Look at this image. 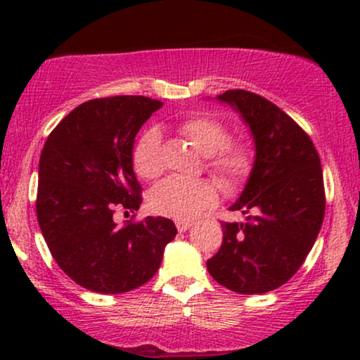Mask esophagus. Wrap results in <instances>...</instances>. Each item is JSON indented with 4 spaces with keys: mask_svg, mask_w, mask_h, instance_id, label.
Segmentation results:
<instances>
[{
    "mask_svg": "<svg viewBox=\"0 0 360 360\" xmlns=\"http://www.w3.org/2000/svg\"><path fill=\"white\" fill-rule=\"evenodd\" d=\"M193 223H190V221H176V229L180 231V233H185L186 229H190Z\"/></svg>",
    "mask_w": 360,
    "mask_h": 360,
    "instance_id": "34e87169",
    "label": "esophagus"
}]
</instances>
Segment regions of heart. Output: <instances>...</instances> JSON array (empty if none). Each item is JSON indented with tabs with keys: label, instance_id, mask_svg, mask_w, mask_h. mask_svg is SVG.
<instances>
[{
	"label": "heart",
	"instance_id": "1",
	"mask_svg": "<svg viewBox=\"0 0 360 360\" xmlns=\"http://www.w3.org/2000/svg\"><path fill=\"white\" fill-rule=\"evenodd\" d=\"M179 132L191 147L206 157V164L226 186L243 184L252 169L250 150L240 142H229V129L210 115H196L179 126ZM132 167L144 180L160 175V134L147 129L132 150ZM218 200V186L208 179L181 180L170 176L149 193V208L157 214L175 219H190Z\"/></svg>",
	"mask_w": 360,
	"mask_h": 360
}]
</instances>
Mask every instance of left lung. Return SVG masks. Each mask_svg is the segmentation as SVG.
Masks as SVG:
<instances>
[{
  "label": "left lung",
  "instance_id": "obj_1",
  "mask_svg": "<svg viewBox=\"0 0 360 360\" xmlns=\"http://www.w3.org/2000/svg\"><path fill=\"white\" fill-rule=\"evenodd\" d=\"M216 100L233 106L249 126L255 157L229 208L245 219L221 224L223 244L206 267L236 293H267L297 274L321 229V162L307 132L274 103L245 90H228Z\"/></svg>",
  "mask_w": 360,
  "mask_h": 360
}]
</instances>
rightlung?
Returning <instances> with one entry per match:
<instances>
[{
	"mask_svg": "<svg viewBox=\"0 0 360 360\" xmlns=\"http://www.w3.org/2000/svg\"><path fill=\"white\" fill-rule=\"evenodd\" d=\"M164 105L147 96L82 103L58 122L39 160L37 221L52 257L83 288L126 293L154 277L174 221L147 216L117 228L116 208L137 211L132 170L136 134Z\"/></svg>",
	"mask_w": 360,
	"mask_h": 360,
	"instance_id": "obj_1",
	"label": "right lung"
}]
</instances>
